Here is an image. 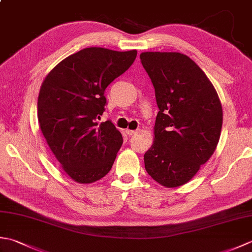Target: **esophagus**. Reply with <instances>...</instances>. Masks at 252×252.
Masks as SVG:
<instances>
[{"label":"esophagus","mask_w":252,"mask_h":252,"mask_svg":"<svg viewBox=\"0 0 252 252\" xmlns=\"http://www.w3.org/2000/svg\"><path fill=\"white\" fill-rule=\"evenodd\" d=\"M126 132L127 135H133V134H135V133L137 132V130H129V129H126Z\"/></svg>","instance_id":"esophagus-1"}]
</instances>
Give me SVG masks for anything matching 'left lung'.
I'll return each instance as SVG.
<instances>
[{
  "label": "left lung",
  "instance_id": "obj_1",
  "mask_svg": "<svg viewBox=\"0 0 252 252\" xmlns=\"http://www.w3.org/2000/svg\"><path fill=\"white\" fill-rule=\"evenodd\" d=\"M140 57L159 108L154 143L144 155L145 169L162 186L184 185L216 151L223 122L220 98L189 56L145 52Z\"/></svg>",
  "mask_w": 252,
  "mask_h": 252
}]
</instances>
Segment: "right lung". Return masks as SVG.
<instances>
[{
    "label": "right lung",
    "mask_w": 252,
    "mask_h": 252,
    "mask_svg": "<svg viewBox=\"0 0 252 252\" xmlns=\"http://www.w3.org/2000/svg\"><path fill=\"white\" fill-rule=\"evenodd\" d=\"M137 52L88 47L51 70L37 97V120L63 171L78 183L109 172L123 138L105 111V90L134 63Z\"/></svg>",
    "instance_id": "1"
}]
</instances>
